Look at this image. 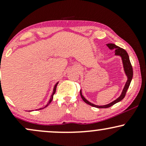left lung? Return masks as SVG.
I'll use <instances>...</instances> for the list:
<instances>
[{
  "mask_svg": "<svg viewBox=\"0 0 146 146\" xmlns=\"http://www.w3.org/2000/svg\"><path fill=\"white\" fill-rule=\"evenodd\" d=\"M106 45L110 50L115 49V56L121 57V60H122V64H123V71H124L125 74L127 77V81L125 84V86H124V87H123V90H122L120 96L118 98H117L115 100H114L113 102H110V103L108 104L103 105V106L95 105V104H94L91 103V102L88 101V100H87L83 96L82 93V90H80V95H81V98L83 100V101L85 103H86L87 104L91 106L95 107V108H109V107L112 106L113 105L117 104V102L121 101V100L124 98L127 90L128 89L129 86H130V82H131V81H132V76H133V71H132V67L131 63H130V58H129L128 53L125 51V50H124L123 48H120L119 46H117V45H115V44H112V43H109V44H107Z\"/></svg>",
  "mask_w": 146,
  "mask_h": 146,
  "instance_id": "left-lung-1",
  "label": "left lung"
}]
</instances>
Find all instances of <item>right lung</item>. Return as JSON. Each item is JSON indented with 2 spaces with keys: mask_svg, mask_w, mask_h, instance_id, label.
<instances>
[{
  "mask_svg": "<svg viewBox=\"0 0 146 146\" xmlns=\"http://www.w3.org/2000/svg\"><path fill=\"white\" fill-rule=\"evenodd\" d=\"M58 82H57V83L56 84H55V86H54V88H53V93H52V95H51V98H50L49 101H48V104H46V106H45L44 107V108H39V109H38V110H41V109H43V108H46V106H48V104H49L51 103V102H52V100H53V95H54L55 93H56V88H57V85H58ZM36 110H37V109H36ZM29 111H30V110H29Z\"/></svg>",
  "mask_w": 146,
  "mask_h": 146,
  "instance_id": "add662e5",
  "label": "right lung"
}]
</instances>
